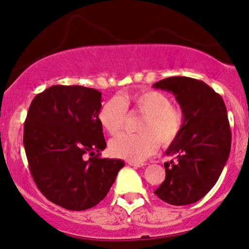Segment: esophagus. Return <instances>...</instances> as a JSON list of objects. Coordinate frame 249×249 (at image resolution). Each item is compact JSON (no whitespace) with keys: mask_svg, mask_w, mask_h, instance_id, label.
<instances>
[{"mask_svg":"<svg viewBox=\"0 0 249 249\" xmlns=\"http://www.w3.org/2000/svg\"><path fill=\"white\" fill-rule=\"evenodd\" d=\"M127 163L129 166H133V167H142L143 163L141 162H134V161H127Z\"/></svg>","mask_w":249,"mask_h":249,"instance_id":"34e87169","label":"esophagus"}]
</instances>
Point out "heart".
I'll list each match as a JSON object with an SVG mask.
<instances>
[{"label": "heart", "mask_w": 249, "mask_h": 249, "mask_svg": "<svg viewBox=\"0 0 249 249\" xmlns=\"http://www.w3.org/2000/svg\"><path fill=\"white\" fill-rule=\"evenodd\" d=\"M143 115L138 134L118 135L110 142V152L117 158L141 162L161 145H169L180 134L185 114L170 103V98L158 90H144L129 97H114L101 106L98 120L105 131L116 135L123 128L127 108Z\"/></svg>", "instance_id": "heart-1"}]
</instances>
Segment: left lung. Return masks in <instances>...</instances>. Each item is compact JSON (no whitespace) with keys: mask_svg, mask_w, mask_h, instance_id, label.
<instances>
[{"mask_svg":"<svg viewBox=\"0 0 249 249\" xmlns=\"http://www.w3.org/2000/svg\"><path fill=\"white\" fill-rule=\"evenodd\" d=\"M153 88L167 90L185 114V123L166 155V178L155 191L163 202L187 205L197 202L214 186L229 158L231 131L222 97L201 80L171 76Z\"/></svg>","mask_w":249,"mask_h":249,"instance_id":"8db88e82","label":"left lung"}]
</instances>
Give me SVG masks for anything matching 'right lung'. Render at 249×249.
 Listing matches in <instances>:
<instances>
[{
	"mask_svg": "<svg viewBox=\"0 0 249 249\" xmlns=\"http://www.w3.org/2000/svg\"><path fill=\"white\" fill-rule=\"evenodd\" d=\"M101 92L82 86H53L38 93L23 126L29 169L46 198L82 211L103 201L124 161L100 158L106 148L98 120ZM85 154L93 157L88 160Z\"/></svg>",
	"mask_w": 249,
	"mask_h": 249,
	"instance_id": "1",
	"label": "right lung"
}]
</instances>
